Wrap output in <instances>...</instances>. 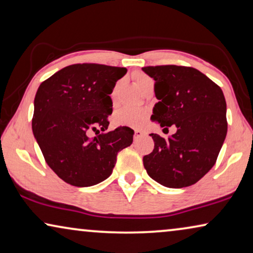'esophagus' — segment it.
<instances>
[{
    "instance_id": "34e87169",
    "label": "esophagus",
    "mask_w": 253,
    "mask_h": 253,
    "mask_svg": "<svg viewBox=\"0 0 253 253\" xmlns=\"http://www.w3.org/2000/svg\"><path fill=\"white\" fill-rule=\"evenodd\" d=\"M143 136V131L139 130V129H135L134 131V139L136 141V139H138L139 137Z\"/></svg>"
}]
</instances>
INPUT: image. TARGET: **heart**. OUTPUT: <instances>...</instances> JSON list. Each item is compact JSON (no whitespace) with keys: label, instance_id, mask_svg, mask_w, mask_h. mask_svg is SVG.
<instances>
[{"label":"heart","instance_id":"heart-1","mask_svg":"<svg viewBox=\"0 0 253 253\" xmlns=\"http://www.w3.org/2000/svg\"><path fill=\"white\" fill-rule=\"evenodd\" d=\"M134 81L137 87L143 90L146 86L153 84L152 78L149 77L145 74H135ZM117 87L112 90V100H115ZM148 111L144 109L138 108H131V107H124L120 108L114 114V124L116 126H126V127H133L138 128L144 125L146 119H148Z\"/></svg>","mask_w":253,"mask_h":253}]
</instances>
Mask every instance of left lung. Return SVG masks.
Wrapping results in <instances>:
<instances>
[{
  "label": "left lung",
  "mask_w": 253,
  "mask_h": 253,
  "mask_svg": "<svg viewBox=\"0 0 253 253\" xmlns=\"http://www.w3.org/2000/svg\"><path fill=\"white\" fill-rule=\"evenodd\" d=\"M142 69L154 79L159 100L151 120L165 129L177 128L167 138L150 134L154 149L143 158L144 168L164 186L193 185L216 164L227 134L223 90L192 67L166 65Z\"/></svg>",
  "instance_id": "obj_1"
}]
</instances>
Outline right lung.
Instances as JSON below:
<instances>
[{"label": "right lung", "instance_id": "1", "mask_svg": "<svg viewBox=\"0 0 253 253\" xmlns=\"http://www.w3.org/2000/svg\"><path fill=\"white\" fill-rule=\"evenodd\" d=\"M126 73L122 67L77 63L52 75L37 89L34 136L46 164L70 185L92 186L108 178L118 153L133 143L129 127L107 131L110 94ZM90 131L97 136L89 138Z\"/></svg>", "mask_w": 253, "mask_h": 253}]
</instances>
